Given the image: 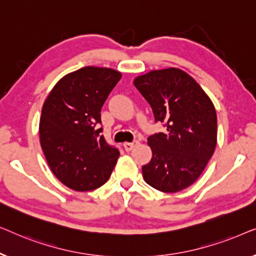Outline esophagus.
<instances>
[{"label": "esophagus", "mask_w": 256, "mask_h": 256, "mask_svg": "<svg viewBox=\"0 0 256 256\" xmlns=\"http://www.w3.org/2000/svg\"><path fill=\"white\" fill-rule=\"evenodd\" d=\"M138 144V140H135V141H132V142L124 143V148L126 152H130V150Z\"/></svg>", "instance_id": "esophagus-1"}]
</instances>
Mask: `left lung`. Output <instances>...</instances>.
<instances>
[{"instance_id":"1","label":"left lung","mask_w":256,"mask_h":256,"mask_svg":"<svg viewBox=\"0 0 256 256\" xmlns=\"http://www.w3.org/2000/svg\"><path fill=\"white\" fill-rule=\"evenodd\" d=\"M134 85L166 130L148 138L152 152L142 166L146 183L162 192H178L198 180L216 146V113L198 82L180 68L140 76Z\"/></svg>"}]
</instances>
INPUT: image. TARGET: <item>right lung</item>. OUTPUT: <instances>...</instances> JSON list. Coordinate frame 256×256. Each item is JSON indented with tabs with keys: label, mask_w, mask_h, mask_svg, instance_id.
Instances as JSON below:
<instances>
[{
	"label": "right lung",
	"mask_w": 256,
	"mask_h": 256,
	"mask_svg": "<svg viewBox=\"0 0 256 256\" xmlns=\"http://www.w3.org/2000/svg\"><path fill=\"white\" fill-rule=\"evenodd\" d=\"M121 79L107 68L86 66L56 84L42 108L40 146L52 172L76 191L100 188L120 156L101 135V107Z\"/></svg>",
	"instance_id": "1"
}]
</instances>
